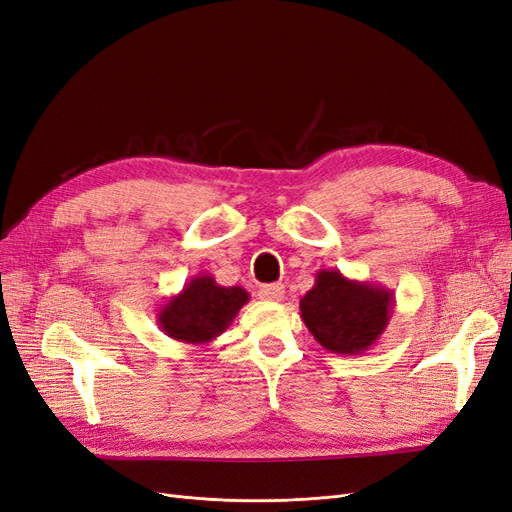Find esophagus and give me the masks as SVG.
<instances>
[{
  "instance_id": "34e87169",
  "label": "esophagus",
  "mask_w": 512,
  "mask_h": 512,
  "mask_svg": "<svg viewBox=\"0 0 512 512\" xmlns=\"http://www.w3.org/2000/svg\"><path fill=\"white\" fill-rule=\"evenodd\" d=\"M284 294H286L284 284H267L260 288V299L265 301H282Z\"/></svg>"
}]
</instances>
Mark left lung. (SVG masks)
<instances>
[{
	"mask_svg": "<svg viewBox=\"0 0 512 512\" xmlns=\"http://www.w3.org/2000/svg\"><path fill=\"white\" fill-rule=\"evenodd\" d=\"M393 290L348 280L342 271L320 269L314 288L299 301L301 320L316 342L335 354H363L376 346L393 316Z\"/></svg>",
	"mask_w": 512,
	"mask_h": 512,
	"instance_id": "1",
	"label": "left lung"
}]
</instances>
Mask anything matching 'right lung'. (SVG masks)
Wrapping results in <instances>:
<instances>
[{"instance_id": "right-lung-1", "label": "right lung", "mask_w": 512, "mask_h": 512, "mask_svg": "<svg viewBox=\"0 0 512 512\" xmlns=\"http://www.w3.org/2000/svg\"><path fill=\"white\" fill-rule=\"evenodd\" d=\"M247 301L245 288L220 286L211 273H198L158 309V327L177 342L207 346L230 327Z\"/></svg>"}]
</instances>
